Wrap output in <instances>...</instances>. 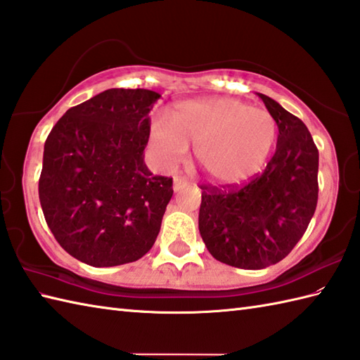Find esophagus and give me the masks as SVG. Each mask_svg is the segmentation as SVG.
<instances>
[{
    "label": "esophagus",
    "mask_w": 360,
    "mask_h": 360,
    "mask_svg": "<svg viewBox=\"0 0 360 360\" xmlns=\"http://www.w3.org/2000/svg\"><path fill=\"white\" fill-rule=\"evenodd\" d=\"M188 186H190V182H188L186 178H181V176H174V179H173V188H174V192H179V190L186 188V187H188Z\"/></svg>",
    "instance_id": "obj_1"
}]
</instances>
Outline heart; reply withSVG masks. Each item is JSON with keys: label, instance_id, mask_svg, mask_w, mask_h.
Segmentation results:
<instances>
[{"label": "heart", "instance_id": "obj_1", "mask_svg": "<svg viewBox=\"0 0 360 360\" xmlns=\"http://www.w3.org/2000/svg\"><path fill=\"white\" fill-rule=\"evenodd\" d=\"M277 125L266 110L229 97L202 98L174 106L170 125L156 120L150 129L155 162L165 170L187 156L195 145V160L219 186L243 184L255 176L271 155Z\"/></svg>", "mask_w": 360, "mask_h": 360}]
</instances>
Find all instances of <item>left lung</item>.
<instances>
[{"instance_id":"obj_1","label":"left lung","mask_w":360,"mask_h":360,"mask_svg":"<svg viewBox=\"0 0 360 360\" xmlns=\"http://www.w3.org/2000/svg\"><path fill=\"white\" fill-rule=\"evenodd\" d=\"M277 122L264 170L243 186H201L200 233L218 262L263 269L281 262L307 232L319 198V150L307 125L258 94Z\"/></svg>"}]
</instances>
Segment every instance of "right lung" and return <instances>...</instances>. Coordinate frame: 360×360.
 <instances>
[{"label":"right lung","mask_w":360,"mask_h":360,"mask_svg":"<svg viewBox=\"0 0 360 360\" xmlns=\"http://www.w3.org/2000/svg\"><path fill=\"white\" fill-rule=\"evenodd\" d=\"M160 96L112 88L65 112L44 142L38 196L60 246L94 267L142 258L155 244L173 179L143 162Z\"/></svg>","instance_id":"add662e5"}]
</instances>
